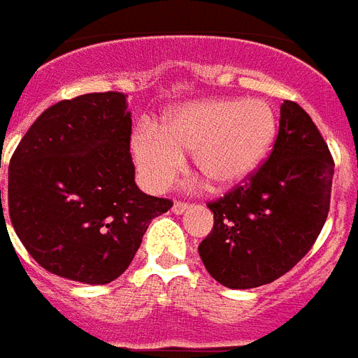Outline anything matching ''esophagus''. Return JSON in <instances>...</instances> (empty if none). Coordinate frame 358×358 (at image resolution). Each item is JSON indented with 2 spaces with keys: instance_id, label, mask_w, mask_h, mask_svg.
Returning a JSON list of instances; mask_svg holds the SVG:
<instances>
[{
  "instance_id": "34e87169",
  "label": "esophagus",
  "mask_w": 358,
  "mask_h": 358,
  "mask_svg": "<svg viewBox=\"0 0 358 358\" xmlns=\"http://www.w3.org/2000/svg\"><path fill=\"white\" fill-rule=\"evenodd\" d=\"M189 208H191V204H187V202H173V208H171V210H173V214L181 215L185 214Z\"/></svg>"
}]
</instances>
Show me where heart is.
Listing matches in <instances>:
<instances>
[{"mask_svg": "<svg viewBox=\"0 0 358 358\" xmlns=\"http://www.w3.org/2000/svg\"><path fill=\"white\" fill-rule=\"evenodd\" d=\"M275 134L278 115L264 100L210 98L167 110L156 127H136L131 156L150 191L173 183L189 152L212 189L229 191L262 166Z\"/></svg>", "mask_w": 358, "mask_h": 358, "instance_id": "heart-1", "label": "heart"}]
</instances>
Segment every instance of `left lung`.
<instances>
[{"label": "left lung", "mask_w": 358, "mask_h": 358, "mask_svg": "<svg viewBox=\"0 0 358 358\" xmlns=\"http://www.w3.org/2000/svg\"><path fill=\"white\" fill-rule=\"evenodd\" d=\"M331 179L334 159L318 127L285 100L270 158L208 204L214 229L199 245L208 273L229 289L260 287L287 273L326 224Z\"/></svg>", "instance_id": "left-lung-1"}]
</instances>
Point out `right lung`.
<instances>
[{"mask_svg":"<svg viewBox=\"0 0 358 358\" xmlns=\"http://www.w3.org/2000/svg\"><path fill=\"white\" fill-rule=\"evenodd\" d=\"M127 106L123 92L53 103L13 154L7 217L30 256L55 275L88 285L117 280L152 220L171 208L134 183ZM1 217L5 225L3 206Z\"/></svg>","mask_w":358,"mask_h":358,"instance_id":"add662e5","label":"right lung"}]
</instances>
